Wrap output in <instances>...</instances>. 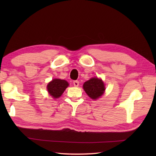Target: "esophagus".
I'll list each match as a JSON object with an SVG mask.
<instances>
[{"instance_id":"1","label":"esophagus","mask_w":156,"mask_h":156,"mask_svg":"<svg viewBox=\"0 0 156 156\" xmlns=\"http://www.w3.org/2000/svg\"><path fill=\"white\" fill-rule=\"evenodd\" d=\"M73 84H74V87H78V85H79V82L78 80H75V81H74V82H73Z\"/></svg>"}]
</instances>
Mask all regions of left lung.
<instances>
[{
  "instance_id": "obj_1",
  "label": "left lung",
  "mask_w": 156,
  "mask_h": 156,
  "mask_svg": "<svg viewBox=\"0 0 156 156\" xmlns=\"http://www.w3.org/2000/svg\"><path fill=\"white\" fill-rule=\"evenodd\" d=\"M83 88L88 97L93 100H97L100 98L105 91L103 81L96 77L92 78L85 82L83 84Z\"/></svg>"
}]
</instances>
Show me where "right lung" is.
I'll use <instances>...</instances> for the list:
<instances>
[{"instance_id": "obj_1", "label": "right lung", "mask_w": 156, "mask_h": 156, "mask_svg": "<svg viewBox=\"0 0 156 156\" xmlns=\"http://www.w3.org/2000/svg\"><path fill=\"white\" fill-rule=\"evenodd\" d=\"M68 86V82L66 80L55 78L49 82L47 86V89L49 95L52 97V98H58L61 97L63 92Z\"/></svg>"}]
</instances>
